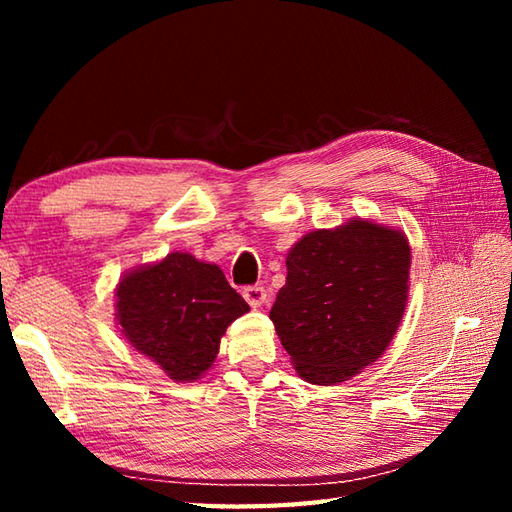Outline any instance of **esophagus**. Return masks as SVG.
Segmentation results:
<instances>
[{
  "instance_id": "34e87169",
  "label": "esophagus",
  "mask_w": 512,
  "mask_h": 512,
  "mask_svg": "<svg viewBox=\"0 0 512 512\" xmlns=\"http://www.w3.org/2000/svg\"><path fill=\"white\" fill-rule=\"evenodd\" d=\"M242 295L248 301L250 308H262L266 303V297H268L264 286H246Z\"/></svg>"
}]
</instances>
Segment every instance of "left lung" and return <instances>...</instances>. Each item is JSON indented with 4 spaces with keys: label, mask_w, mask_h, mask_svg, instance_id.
Instances as JSON below:
<instances>
[{
    "label": "left lung",
    "mask_w": 512,
    "mask_h": 512,
    "mask_svg": "<svg viewBox=\"0 0 512 512\" xmlns=\"http://www.w3.org/2000/svg\"><path fill=\"white\" fill-rule=\"evenodd\" d=\"M409 266L407 237L361 217L301 237L270 310L297 374L334 385L383 356L405 312Z\"/></svg>",
    "instance_id": "1"
}]
</instances>
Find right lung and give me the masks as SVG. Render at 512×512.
<instances>
[{
    "mask_svg": "<svg viewBox=\"0 0 512 512\" xmlns=\"http://www.w3.org/2000/svg\"><path fill=\"white\" fill-rule=\"evenodd\" d=\"M248 310L220 268L189 253L138 268L116 288V321L125 339L178 383L213 365L222 334Z\"/></svg>",
    "mask_w": 512,
    "mask_h": 512,
    "instance_id": "obj_1",
    "label": "right lung"
}]
</instances>
